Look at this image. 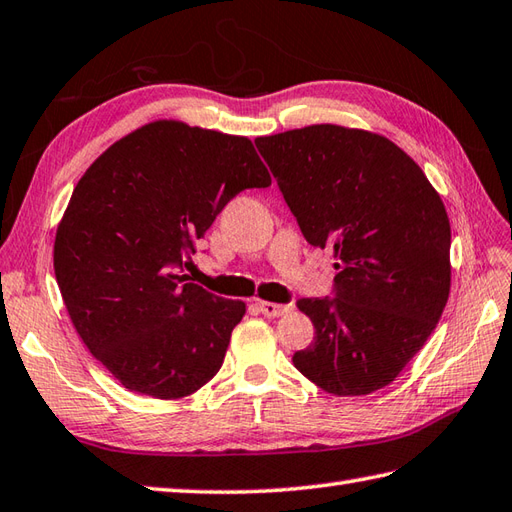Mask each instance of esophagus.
Wrapping results in <instances>:
<instances>
[{
    "label": "esophagus",
    "instance_id": "1",
    "mask_svg": "<svg viewBox=\"0 0 512 512\" xmlns=\"http://www.w3.org/2000/svg\"><path fill=\"white\" fill-rule=\"evenodd\" d=\"M256 306L265 317H282V315L291 311L289 304H276V302H267V300H258Z\"/></svg>",
    "mask_w": 512,
    "mask_h": 512
}]
</instances>
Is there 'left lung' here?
Listing matches in <instances>:
<instances>
[{"label":"left lung","mask_w":512,"mask_h":512,"mask_svg":"<svg viewBox=\"0 0 512 512\" xmlns=\"http://www.w3.org/2000/svg\"><path fill=\"white\" fill-rule=\"evenodd\" d=\"M335 300L304 298L313 342L293 366L333 396L390 385L434 333L451 289V225L420 166L379 133L311 124L256 140Z\"/></svg>","instance_id":"1"}]
</instances>
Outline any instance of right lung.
<instances>
[{"label": "right lung", "mask_w": 512, "mask_h": 512, "mask_svg": "<svg viewBox=\"0 0 512 512\" xmlns=\"http://www.w3.org/2000/svg\"><path fill=\"white\" fill-rule=\"evenodd\" d=\"M269 170L245 135L153 120L85 170L54 238V276L89 352L124 388L177 401L223 366L243 300L188 282L217 214Z\"/></svg>", "instance_id": "add662e5"}]
</instances>
